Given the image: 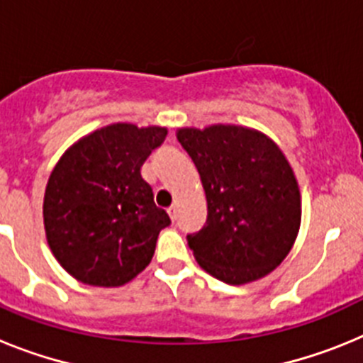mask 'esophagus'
Returning a JSON list of instances; mask_svg holds the SVG:
<instances>
[{
  "mask_svg": "<svg viewBox=\"0 0 363 363\" xmlns=\"http://www.w3.org/2000/svg\"><path fill=\"white\" fill-rule=\"evenodd\" d=\"M169 216H171L172 221H176V207H171V209H169Z\"/></svg>",
  "mask_w": 363,
  "mask_h": 363,
  "instance_id": "obj_1",
  "label": "esophagus"
}]
</instances>
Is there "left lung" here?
<instances>
[{
	"instance_id": "obj_1",
	"label": "left lung",
	"mask_w": 363,
	"mask_h": 363,
	"mask_svg": "<svg viewBox=\"0 0 363 363\" xmlns=\"http://www.w3.org/2000/svg\"><path fill=\"white\" fill-rule=\"evenodd\" d=\"M200 172L207 221L187 234L211 277L230 285L259 280L289 255L301 220L300 189L271 138L238 125L176 133Z\"/></svg>"
}]
</instances>
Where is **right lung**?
I'll use <instances>...</instances> for the list:
<instances>
[{
  "instance_id": "obj_1",
  "label": "right lung",
  "mask_w": 363,
  "mask_h": 363,
  "mask_svg": "<svg viewBox=\"0 0 363 363\" xmlns=\"http://www.w3.org/2000/svg\"><path fill=\"white\" fill-rule=\"evenodd\" d=\"M165 136V127L107 125L56 163L45 189V234L70 277L120 287L150 264L171 218L154 203L142 165Z\"/></svg>"
}]
</instances>
